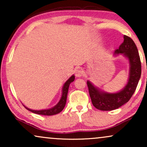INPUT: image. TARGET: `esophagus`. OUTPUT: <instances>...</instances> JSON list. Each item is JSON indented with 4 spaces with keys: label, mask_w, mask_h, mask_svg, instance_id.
Listing matches in <instances>:
<instances>
[{
    "label": "esophagus",
    "mask_w": 147,
    "mask_h": 147,
    "mask_svg": "<svg viewBox=\"0 0 147 147\" xmlns=\"http://www.w3.org/2000/svg\"><path fill=\"white\" fill-rule=\"evenodd\" d=\"M75 75L77 78H80L83 76V71L81 69H76L75 71Z\"/></svg>",
    "instance_id": "34e87169"
}]
</instances>
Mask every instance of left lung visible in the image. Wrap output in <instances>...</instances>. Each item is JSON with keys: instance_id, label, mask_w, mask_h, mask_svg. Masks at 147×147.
I'll list each match as a JSON object with an SVG mask.
<instances>
[{"instance_id": "obj_1", "label": "left lung", "mask_w": 147, "mask_h": 147, "mask_svg": "<svg viewBox=\"0 0 147 147\" xmlns=\"http://www.w3.org/2000/svg\"><path fill=\"white\" fill-rule=\"evenodd\" d=\"M122 55L127 59L129 71L127 82L123 88L116 92H108L87 81L92 104L98 110L110 111L121 107L129 101L133 95L141 76V63L137 47L131 38L124 35V42L113 54L114 57Z\"/></svg>"}]
</instances>
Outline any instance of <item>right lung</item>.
I'll use <instances>...</instances> for the list:
<instances>
[{"label":"right lung","mask_w":147,"mask_h":147,"mask_svg":"<svg viewBox=\"0 0 147 147\" xmlns=\"http://www.w3.org/2000/svg\"><path fill=\"white\" fill-rule=\"evenodd\" d=\"M75 80V76L72 75L65 83H64L63 88H62L61 90V96L60 98L59 101L57 102V104L53 107L48 108V109H43V110H33L30 109V108H27V106H25L26 109H27L29 111H31L33 113L37 114H41V115H45V116H51L55 115L59 112H61L63 109L65 107L66 104V100H67V96L68 93V89H69V85L71 82H73Z\"/></svg>","instance_id":"obj_1"}]
</instances>
